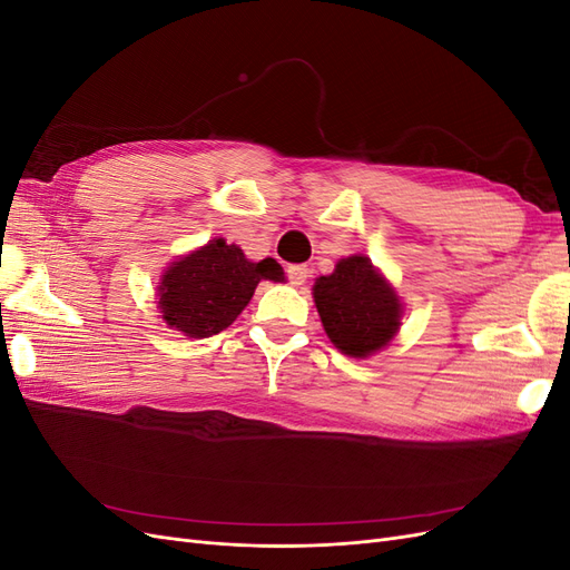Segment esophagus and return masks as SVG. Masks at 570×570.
I'll use <instances>...</instances> for the list:
<instances>
[{"instance_id": "34e87169", "label": "esophagus", "mask_w": 570, "mask_h": 570, "mask_svg": "<svg viewBox=\"0 0 570 570\" xmlns=\"http://www.w3.org/2000/svg\"><path fill=\"white\" fill-rule=\"evenodd\" d=\"M287 278H289V285L299 287V285H304L306 278H308V268H306V266H289V268H287Z\"/></svg>"}]
</instances>
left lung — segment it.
I'll return each instance as SVG.
<instances>
[{
    "label": "left lung",
    "mask_w": 570,
    "mask_h": 570,
    "mask_svg": "<svg viewBox=\"0 0 570 570\" xmlns=\"http://www.w3.org/2000/svg\"><path fill=\"white\" fill-rule=\"evenodd\" d=\"M314 302L325 335L354 358L387 347L402 325V299L366 256L340 258L331 275L314 285Z\"/></svg>",
    "instance_id": "1"
}]
</instances>
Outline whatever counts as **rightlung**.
<instances>
[{
    "mask_svg": "<svg viewBox=\"0 0 570 570\" xmlns=\"http://www.w3.org/2000/svg\"><path fill=\"white\" fill-rule=\"evenodd\" d=\"M273 275L268 258L256 264L223 237L209 239V245L180 256L161 275V318L187 337L218 335L243 314L256 285Z\"/></svg>",
    "mask_w": 570,
    "mask_h": 570,
    "instance_id": "obj_1",
    "label": "right lung"
}]
</instances>
